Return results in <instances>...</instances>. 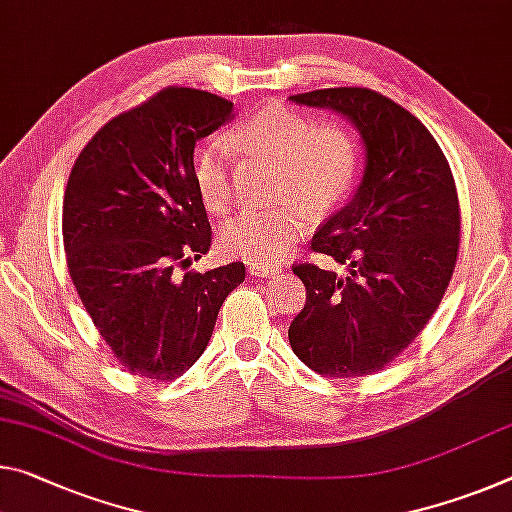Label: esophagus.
Listing matches in <instances>:
<instances>
[{"instance_id":"obj_1","label":"esophagus","mask_w":512,"mask_h":512,"mask_svg":"<svg viewBox=\"0 0 512 512\" xmlns=\"http://www.w3.org/2000/svg\"><path fill=\"white\" fill-rule=\"evenodd\" d=\"M282 269L278 264H264V262H255L250 266V275H255V278H269V275L280 273Z\"/></svg>"}]
</instances>
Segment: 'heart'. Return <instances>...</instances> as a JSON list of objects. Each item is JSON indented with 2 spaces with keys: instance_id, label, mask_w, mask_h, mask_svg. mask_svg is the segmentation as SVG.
<instances>
[{
  "instance_id": "1",
  "label": "heart",
  "mask_w": 512,
  "mask_h": 512,
  "mask_svg": "<svg viewBox=\"0 0 512 512\" xmlns=\"http://www.w3.org/2000/svg\"><path fill=\"white\" fill-rule=\"evenodd\" d=\"M259 157L280 168L269 212H246L223 227L221 248L248 262H273L303 237L312 216H326L348 198L358 175V143L344 127L319 125L310 113L271 104L227 136L202 148L193 175L207 212L223 214L232 202V161Z\"/></svg>"
}]
</instances>
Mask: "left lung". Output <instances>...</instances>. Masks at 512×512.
I'll use <instances>...</instances> for the list:
<instances>
[{"label":"left lung","instance_id":"8db88e82","mask_svg":"<svg viewBox=\"0 0 512 512\" xmlns=\"http://www.w3.org/2000/svg\"><path fill=\"white\" fill-rule=\"evenodd\" d=\"M291 100L344 113L360 129L367 168L351 202L310 243L348 275L314 262L291 266L307 298L289 344L321 376H369L415 342L442 303L460 248L456 182L424 123L371 88H321Z\"/></svg>","mask_w":512,"mask_h":512}]
</instances>
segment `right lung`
<instances>
[{
    "instance_id": "1",
    "label": "right lung",
    "mask_w": 512,
    "mask_h": 512,
    "mask_svg": "<svg viewBox=\"0 0 512 512\" xmlns=\"http://www.w3.org/2000/svg\"><path fill=\"white\" fill-rule=\"evenodd\" d=\"M232 102L168 86L111 118L79 152L63 198L68 273L113 358L154 383L180 378L209 344L243 262L189 271L212 246L193 150Z\"/></svg>"
}]
</instances>
